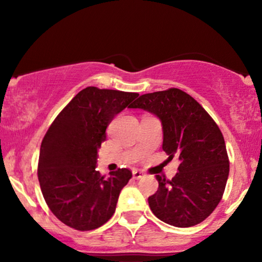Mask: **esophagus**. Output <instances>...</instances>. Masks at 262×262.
Listing matches in <instances>:
<instances>
[{
    "mask_svg": "<svg viewBox=\"0 0 262 262\" xmlns=\"http://www.w3.org/2000/svg\"><path fill=\"white\" fill-rule=\"evenodd\" d=\"M132 175H134L135 179H141V178L144 177V173H143L142 170L134 169V170H132Z\"/></svg>",
    "mask_w": 262,
    "mask_h": 262,
    "instance_id": "1",
    "label": "esophagus"
}]
</instances>
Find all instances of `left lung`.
<instances>
[{"label":"left lung","mask_w":262,"mask_h":262,"mask_svg":"<svg viewBox=\"0 0 262 262\" xmlns=\"http://www.w3.org/2000/svg\"><path fill=\"white\" fill-rule=\"evenodd\" d=\"M130 108L155 114L162 123V149L179 157L171 180L156 175L159 189L148 198L152 213L164 223L188 228L202 223L220 204L229 177L224 137L198 101L178 88L141 95Z\"/></svg>","instance_id":"8db88e82"}]
</instances>
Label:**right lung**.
<instances>
[{
    "instance_id": "obj_1",
    "label": "right lung",
    "mask_w": 262,
    "mask_h": 262,
    "mask_svg": "<svg viewBox=\"0 0 262 262\" xmlns=\"http://www.w3.org/2000/svg\"><path fill=\"white\" fill-rule=\"evenodd\" d=\"M137 93L87 87L64 107L41 142L38 179L51 212L68 227L94 230L113 216L120 191L132 178L119 168L108 179L95 170L98 150L113 118Z\"/></svg>"
}]
</instances>
